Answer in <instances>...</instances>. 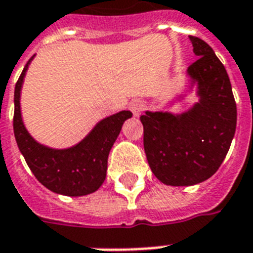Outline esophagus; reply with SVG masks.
<instances>
[{
    "label": "esophagus",
    "mask_w": 253,
    "mask_h": 253,
    "mask_svg": "<svg viewBox=\"0 0 253 253\" xmlns=\"http://www.w3.org/2000/svg\"><path fill=\"white\" fill-rule=\"evenodd\" d=\"M130 110L132 111L134 117H139L142 114V111L144 110V103L142 101H139V99H134V101L130 102Z\"/></svg>",
    "instance_id": "obj_1"
}]
</instances>
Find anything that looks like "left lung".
Wrapping results in <instances>:
<instances>
[{
    "label": "left lung",
    "mask_w": 253,
    "mask_h": 253,
    "mask_svg": "<svg viewBox=\"0 0 253 253\" xmlns=\"http://www.w3.org/2000/svg\"><path fill=\"white\" fill-rule=\"evenodd\" d=\"M189 39L198 56L188 68L198 102L181 114L146 111L140 117L151 170L170 186L210 178L223 163L236 128V103L224 65L206 42Z\"/></svg>",
    "instance_id": "1"
}]
</instances>
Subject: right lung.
<instances>
[{
    "label": "right lung",
    "instance_id": "1",
    "mask_svg": "<svg viewBox=\"0 0 253 253\" xmlns=\"http://www.w3.org/2000/svg\"><path fill=\"white\" fill-rule=\"evenodd\" d=\"M33 57L22 71L14 90L13 127L18 148L34 176L51 192L69 197L90 194L106 178L109 152L123 122L131 118L132 113L123 110L99 121L79 144L71 148L55 150L38 143L26 130L19 103L23 79Z\"/></svg>",
    "mask_w": 253,
    "mask_h": 253
}]
</instances>
